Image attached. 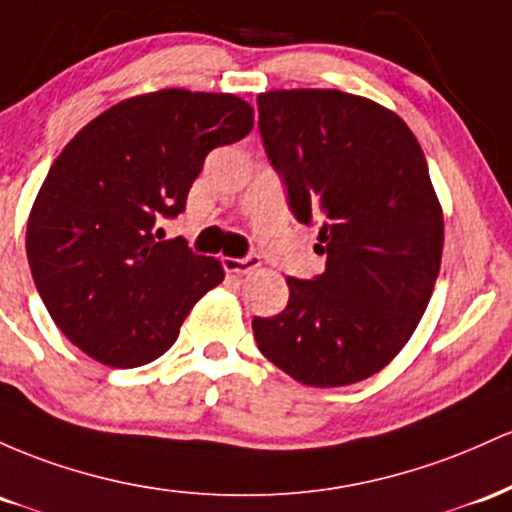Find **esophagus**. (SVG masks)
Segmentation results:
<instances>
[{"label": "esophagus", "instance_id": "esophagus-1", "mask_svg": "<svg viewBox=\"0 0 512 512\" xmlns=\"http://www.w3.org/2000/svg\"><path fill=\"white\" fill-rule=\"evenodd\" d=\"M222 263H225V271H227V273H237V275L251 273V271H256L258 266H261V261H258V256H246V258L225 256V258H222Z\"/></svg>", "mask_w": 512, "mask_h": 512}]
</instances>
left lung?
I'll return each mask as SVG.
<instances>
[{"label": "left lung", "mask_w": 512, "mask_h": 512, "mask_svg": "<svg viewBox=\"0 0 512 512\" xmlns=\"http://www.w3.org/2000/svg\"><path fill=\"white\" fill-rule=\"evenodd\" d=\"M258 128L326 254L319 278H287L283 312L254 319L258 348L307 387L363 382L409 343L440 273L445 222L426 154L394 111L338 89L263 91Z\"/></svg>", "instance_id": "obj_1"}]
</instances>
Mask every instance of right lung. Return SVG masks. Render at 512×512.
<instances>
[{"mask_svg": "<svg viewBox=\"0 0 512 512\" xmlns=\"http://www.w3.org/2000/svg\"><path fill=\"white\" fill-rule=\"evenodd\" d=\"M254 128L234 94L162 89L106 108L67 142L33 200L26 254L57 329L108 367L174 346L193 304L225 280L217 258L154 237L186 208L210 149Z\"/></svg>", "mask_w": 512, "mask_h": 512, "instance_id": "obj_1", "label": "right lung"}]
</instances>
